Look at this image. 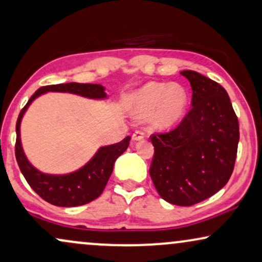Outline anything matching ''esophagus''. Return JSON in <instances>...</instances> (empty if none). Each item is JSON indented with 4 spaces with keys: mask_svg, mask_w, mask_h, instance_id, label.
I'll return each instance as SVG.
<instances>
[{
    "mask_svg": "<svg viewBox=\"0 0 262 262\" xmlns=\"http://www.w3.org/2000/svg\"><path fill=\"white\" fill-rule=\"evenodd\" d=\"M144 138H145V134H144V132H141V130L134 132L133 135H132V139H133V141H140Z\"/></svg>",
    "mask_w": 262,
    "mask_h": 262,
    "instance_id": "34e87169",
    "label": "esophagus"
}]
</instances>
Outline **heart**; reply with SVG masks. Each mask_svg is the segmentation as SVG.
Masks as SVG:
<instances>
[{
	"label": "heart",
	"instance_id": "1",
	"mask_svg": "<svg viewBox=\"0 0 262 262\" xmlns=\"http://www.w3.org/2000/svg\"><path fill=\"white\" fill-rule=\"evenodd\" d=\"M133 116L139 121L150 117L154 128L164 130L183 118L187 106L186 91L179 84L150 82L133 97Z\"/></svg>",
	"mask_w": 262,
	"mask_h": 262
}]
</instances>
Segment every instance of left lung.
I'll use <instances>...</instances> for the list:
<instances>
[{"instance_id": "8db88e82", "label": "left lung", "mask_w": 262, "mask_h": 262, "mask_svg": "<svg viewBox=\"0 0 262 262\" xmlns=\"http://www.w3.org/2000/svg\"><path fill=\"white\" fill-rule=\"evenodd\" d=\"M192 88V107L177 128L151 137L150 175L168 203L190 207L227 184L233 171L239 125L227 92L196 71L180 72Z\"/></svg>"}]
</instances>
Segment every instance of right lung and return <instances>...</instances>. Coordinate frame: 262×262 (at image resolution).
<instances>
[{"label": "right lung", "instance_id": "1", "mask_svg": "<svg viewBox=\"0 0 262 262\" xmlns=\"http://www.w3.org/2000/svg\"><path fill=\"white\" fill-rule=\"evenodd\" d=\"M49 92L70 93L93 100H105L107 99V94L105 92V87H102L101 84L71 82V83L41 87L35 92V94L30 98L28 104L20 111L15 125L16 162L32 190L48 203L57 207H78V205L87 204L102 193L114 170L115 162L127 150L130 137H125L123 140L116 144L99 147L87 163L71 173H43L30 163L26 157L21 145L20 124L30 105L38 97Z\"/></svg>", "mask_w": 262, "mask_h": 262}]
</instances>
